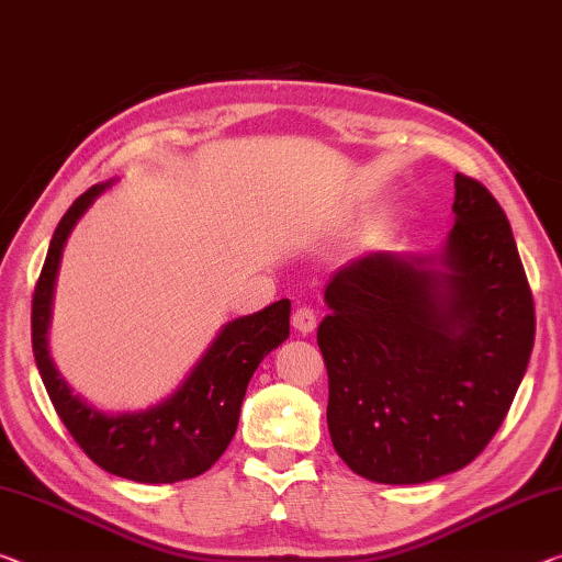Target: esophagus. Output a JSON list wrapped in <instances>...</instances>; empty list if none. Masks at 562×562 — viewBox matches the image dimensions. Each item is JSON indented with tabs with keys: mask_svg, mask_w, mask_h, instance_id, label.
I'll return each mask as SVG.
<instances>
[{
	"mask_svg": "<svg viewBox=\"0 0 562 562\" xmlns=\"http://www.w3.org/2000/svg\"><path fill=\"white\" fill-rule=\"evenodd\" d=\"M291 326L296 329L301 336H308L316 329V314L314 308H296L291 316Z\"/></svg>",
	"mask_w": 562,
	"mask_h": 562,
	"instance_id": "esophagus-1",
	"label": "esophagus"
}]
</instances>
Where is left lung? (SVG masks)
I'll use <instances>...</instances> for the list:
<instances>
[{
    "label": "left lung",
    "instance_id": "left-lung-1",
    "mask_svg": "<svg viewBox=\"0 0 562 562\" xmlns=\"http://www.w3.org/2000/svg\"><path fill=\"white\" fill-rule=\"evenodd\" d=\"M437 254L376 251L334 276L318 349L336 454L382 485L470 464L503 425L535 341L513 228L485 186L454 176Z\"/></svg>",
    "mask_w": 562,
    "mask_h": 562
}]
</instances>
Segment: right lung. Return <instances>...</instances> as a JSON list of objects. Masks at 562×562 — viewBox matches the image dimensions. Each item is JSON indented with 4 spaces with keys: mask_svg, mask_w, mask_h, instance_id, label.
<instances>
[{
    "mask_svg": "<svg viewBox=\"0 0 562 562\" xmlns=\"http://www.w3.org/2000/svg\"><path fill=\"white\" fill-rule=\"evenodd\" d=\"M115 180L92 186L59 221L32 299V349L52 404L75 442L94 464L117 477L168 485L211 470L236 435L240 404L254 371L289 339L291 301L233 318L166 400L137 412H105L77 394L49 353L55 281L67 238L90 205Z\"/></svg>",
    "mask_w": 562,
    "mask_h": 562,
    "instance_id": "1",
    "label": "right lung"
}]
</instances>
